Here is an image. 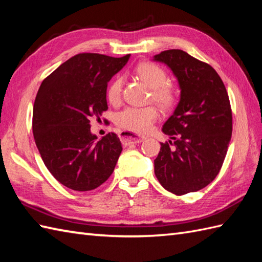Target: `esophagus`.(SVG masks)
Here are the masks:
<instances>
[{"instance_id":"obj_1","label":"esophagus","mask_w":262,"mask_h":262,"mask_svg":"<svg viewBox=\"0 0 262 262\" xmlns=\"http://www.w3.org/2000/svg\"><path fill=\"white\" fill-rule=\"evenodd\" d=\"M120 141L122 143V145H130V144H138L144 141V137H141L138 136L136 134H134V133H132L129 130H122L120 132Z\"/></svg>"}]
</instances>
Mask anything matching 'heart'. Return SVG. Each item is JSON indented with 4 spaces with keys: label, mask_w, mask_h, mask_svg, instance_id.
Listing matches in <instances>:
<instances>
[{
    "label": "heart",
    "mask_w": 262,
    "mask_h": 262,
    "mask_svg": "<svg viewBox=\"0 0 262 262\" xmlns=\"http://www.w3.org/2000/svg\"><path fill=\"white\" fill-rule=\"evenodd\" d=\"M137 75L152 89V97L159 104L169 108L174 103L177 92L168 84V74L163 68L154 63H142L136 69ZM124 77L117 75L107 89L108 101L118 104L121 100ZM159 118V111L155 107H127L116 116V124L134 133H146Z\"/></svg>",
    "instance_id": "1"
}]
</instances>
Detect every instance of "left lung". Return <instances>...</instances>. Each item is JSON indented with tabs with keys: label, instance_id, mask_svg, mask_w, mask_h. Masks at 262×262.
Masks as SVG:
<instances>
[{
	"label": "left lung",
	"instance_id": "8db88e82",
	"mask_svg": "<svg viewBox=\"0 0 262 262\" xmlns=\"http://www.w3.org/2000/svg\"><path fill=\"white\" fill-rule=\"evenodd\" d=\"M177 77L180 100L162 132L154 172L162 187L181 196L198 191L213 181L223 165L232 136L229 94L217 72L180 49L153 57Z\"/></svg>",
	"mask_w": 262,
	"mask_h": 262
}]
</instances>
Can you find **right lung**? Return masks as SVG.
<instances>
[{
    "instance_id": "1",
    "label": "right lung",
    "mask_w": 262,
    "mask_h": 262,
    "mask_svg": "<svg viewBox=\"0 0 262 262\" xmlns=\"http://www.w3.org/2000/svg\"><path fill=\"white\" fill-rule=\"evenodd\" d=\"M129 56L77 54L39 88L32 114L36 145L48 171L72 190H93L114 172L122 151L119 137L109 133L97 141L90 118L100 119L108 109V82Z\"/></svg>"
}]
</instances>
